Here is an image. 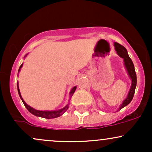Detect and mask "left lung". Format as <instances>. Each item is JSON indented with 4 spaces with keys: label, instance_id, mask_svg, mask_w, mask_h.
I'll list each match as a JSON object with an SVG mask.
<instances>
[{
    "label": "left lung",
    "instance_id": "obj_1",
    "mask_svg": "<svg viewBox=\"0 0 152 152\" xmlns=\"http://www.w3.org/2000/svg\"><path fill=\"white\" fill-rule=\"evenodd\" d=\"M115 49L116 50V53L120 57H121L122 58H124V65L126 66V69L128 72L130 78H132V86H131L130 91L129 92L128 96H127L126 99L124 101L123 103L121 106H120L119 109H118V111L123 109L124 106L128 105L129 103L132 102V100L133 99L134 92H135L136 86H137V74H136L135 69H134V66L133 62H132V59L130 58V57L129 56L128 52L125 47L121 46V44L118 43H114Z\"/></svg>",
    "mask_w": 152,
    "mask_h": 152
}]
</instances>
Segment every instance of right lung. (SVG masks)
Returning <instances> with one entry per match:
<instances>
[{
    "mask_svg": "<svg viewBox=\"0 0 152 152\" xmlns=\"http://www.w3.org/2000/svg\"><path fill=\"white\" fill-rule=\"evenodd\" d=\"M23 64H21L20 66V68H19L18 69V72L20 71V69H21ZM17 87H18V94H19V96L20 97V99H21L23 103L24 106H26V109H28V111H29V112L31 113L32 114L35 115V116H40V117H43V118H56V117H58V116H61V115L64 114V112L69 109V104L68 105H66L65 107L63 108V109H60V110H58V111H38V110H36L34 109H33L32 107H31L30 106L28 105L26 103L24 102L23 99L21 95H20V90H19V88H18V83H17ZM76 89V86H74V88H72L70 92V95H71V97L72 96L73 94L75 92V91Z\"/></svg>",
    "mask_w": 152,
    "mask_h": 152,
    "instance_id": "1",
    "label": "right lung"
}]
</instances>
